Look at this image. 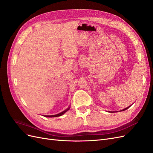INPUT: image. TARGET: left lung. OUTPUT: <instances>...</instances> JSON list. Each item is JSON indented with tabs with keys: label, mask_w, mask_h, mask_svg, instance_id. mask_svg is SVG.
Instances as JSON below:
<instances>
[{
	"label": "left lung",
	"mask_w": 153,
	"mask_h": 153,
	"mask_svg": "<svg viewBox=\"0 0 153 153\" xmlns=\"http://www.w3.org/2000/svg\"><path fill=\"white\" fill-rule=\"evenodd\" d=\"M129 106H128V107H127V108H124V109H123V111H124V110H126V109H128V108H129Z\"/></svg>",
	"instance_id": "1"
}]
</instances>
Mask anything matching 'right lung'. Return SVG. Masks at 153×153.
I'll return each instance as SVG.
<instances>
[{"mask_svg":"<svg viewBox=\"0 0 153 153\" xmlns=\"http://www.w3.org/2000/svg\"><path fill=\"white\" fill-rule=\"evenodd\" d=\"M69 109V108H67L66 110H64V111H63V112H62L61 113H60V114H57V115H45V117H59V116H61V115H63L64 113L65 112H66Z\"/></svg>","mask_w":153,"mask_h":153,"instance_id":"right-lung-1","label":"right lung"}]
</instances>
